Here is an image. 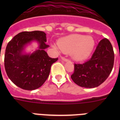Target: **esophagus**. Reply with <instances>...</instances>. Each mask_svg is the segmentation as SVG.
Here are the masks:
<instances>
[{
	"label": "esophagus",
	"mask_w": 120,
	"mask_h": 120,
	"mask_svg": "<svg viewBox=\"0 0 120 120\" xmlns=\"http://www.w3.org/2000/svg\"><path fill=\"white\" fill-rule=\"evenodd\" d=\"M61 59H62V60H63V61H65V62H67V61H70L69 59H67V58H64V57H61Z\"/></svg>",
	"instance_id": "34e87169"
}]
</instances>
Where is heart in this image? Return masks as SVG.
Here are the masks:
<instances>
[{
	"mask_svg": "<svg viewBox=\"0 0 120 120\" xmlns=\"http://www.w3.org/2000/svg\"><path fill=\"white\" fill-rule=\"evenodd\" d=\"M58 46L54 47L64 53H70L75 60L83 61L87 59L93 52L95 41L91 37L80 34L67 36L58 41Z\"/></svg>",
	"mask_w": 120,
	"mask_h": 120,
	"instance_id": "b5f03b06",
	"label": "heart"
}]
</instances>
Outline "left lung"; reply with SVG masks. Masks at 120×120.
<instances>
[{
    "label": "left lung",
    "mask_w": 120,
    "mask_h": 120,
    "mask_svg": "<svg viewBox=\"0 0 120 120\" xmlns=\"http://www.w3.org/2000/svg\"><path fill=\"white\" fill-rule=\"evenodd\" d=\"M114 62V52L110 41H100L90 60L75 64V71L71 76L73 82L81 87L93 88L100 85L109 76Z\"/></svg>",
    "instance_id": "8db88e82"
}]
</instances>
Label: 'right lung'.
<instances>
[{
	"instance_id": "add662e5",
	"label": "right lung",
	"mask_w": 120,
	"mask_h": 120,
	"mask_svg": "<svg viewBox=\"0 0 120 120\" xmlns=\"http://www.w3.org/2000/svg\"><path fill=\"white\" fill-rule=\"evenodd\" d=\"M39 43L32 54L24 53L25 47L32 41ZM46 34L43 31L22 32L9 41L5 50V71L15 85L25 90H34L43 85L50 71L51 65L58 58H52L45 51Z\"/></svg>"
}]
</instances>
